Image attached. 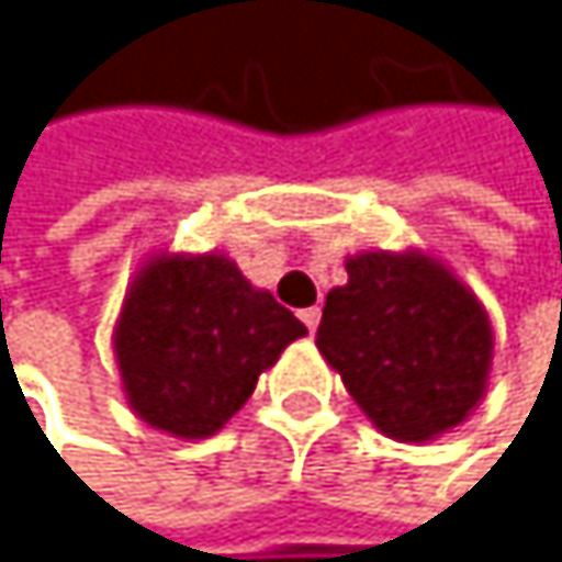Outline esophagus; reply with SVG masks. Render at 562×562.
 Wrapping results in <instances>:
<instances>
[{
    "label": "esophagus",
    "mask_w": 562,
    "mask_h": 562,
    "mask_svg": "<svg viewBox=\"0 0 562 562\" xmlns=\"http://www.w3.org/2000/svg\"><path fill=\"white\" fill-rule=\"evenodd\" d=\"M319 316H323V313H319V306L300 310V319L306 323V329H310V333H316V326H319Z\"/></svg>",
    "instance_id": "obj_1"
}]
</instances>
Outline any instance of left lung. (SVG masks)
Returning <instances> with one entry per match:
<instances>
[{"mask_svg": "<svg viewBox=\"0 0 562 562\" xmlns=\"http://www.w3.org/2000/svg\"><path fill=\"white\" fill-rule=\"evenodd\" d=\"M316 346L370 423L400 443L460 426L483 400L493 326L480 296L423 249L346 256Z\"/></svg>", "mask_w": 562, "mask_h": 562, "instance_id": "left-lung-1", "label": "left lung"}]
</instances>
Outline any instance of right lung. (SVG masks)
Segmentation results:
<instances>
[{
    "label": "right lung",
    "mask_w": 562,
    "mask_h": 562,
    "mask_svg": "<svg viewBox=\"0 0 562 562\" xmlns=\"http://www.w3.org/2000/svg\"><path fill=\"white\" fill-rule=\"evenodd\" d=\"M306 326L223 252H149L112 326L130 409L179 439L220 432Z\"/></svg>",
    "instance_id": "1"
}]
</instances>
